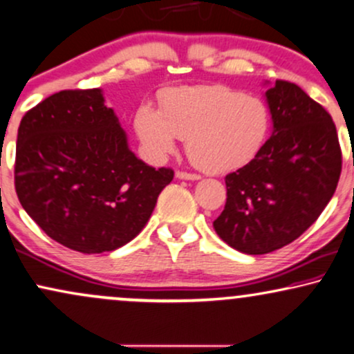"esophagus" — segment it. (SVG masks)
Here are the masks:
<instances>
[{"label":"esophagus","mask_w":354,"mask_h":354,"mask_svg":"<svg viewBox=\"0 0 354 354\" xmlns=\"http://www.w3.org/2000/svg\"><path fill=\"white\" fill-rule=\"evenodd\" d=\"M177 178H182V180H200L198 174H192V172H185V171H177L176 172Z\"/></svg>","instance_id":"34e87169"}]
</instances>
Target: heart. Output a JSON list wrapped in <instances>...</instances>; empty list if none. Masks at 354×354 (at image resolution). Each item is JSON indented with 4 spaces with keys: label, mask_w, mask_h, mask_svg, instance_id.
Masks as SVG:
<instances>
[{
    "label": "heart",
    "mask_w": 354,
    "mask_h": 354,
    "mask_svg": "<svg viewBox=\"0 0 354 354\" xmlns=\"http://www.w3.org/2000/svg\"><path fill=\"white\" fill-rule=\"evenodd\" d=\"M160 112L145 104L135 130L156 159L187 140V154L201 171L229 172L249 164L267 141L272 115L265 100L223 84L183 86L160 94Z\"/></svg>",
    "instance_id": "1"
}]
</instances>
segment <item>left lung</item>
Masks as SVG:
<instances>
[{"instance_id": "left-lung-1", "label": "left lung", "mask_w": 354, "mask_h": 354, "mask_svg": "<svg viewBox=\"0 0 354 354\" xmlns=\"http://www.w3.org/2000/svg\"><path fill=\"white\" fill-rule=\"evenodd\" d=\"M273 133L259 154L227 174V198L213 227L242 254L291 244L317 221L337 190L342 148L332 117L295 82L267 91Z\"/></svg>"}]
</instances>
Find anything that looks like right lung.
Here are the masks:
<instances>
[{
  "label": "right lung",
  "instance_id": "obj_1",
  "mask_svg": "<svg viewBox=\"0 0 354 354\" xmlns=\"http://www.w3.org/2000/svg\"><path fill=\"white\" fill-rule=\"evenodd\" d=\"M174 178L128 149L100 89H66L27 110L17 130L15 187L26 213L68 249L115 250L149 221Z\"/></svg>",
  "mask_w": 354,
  "mask_h": 354
}]
</instances>
